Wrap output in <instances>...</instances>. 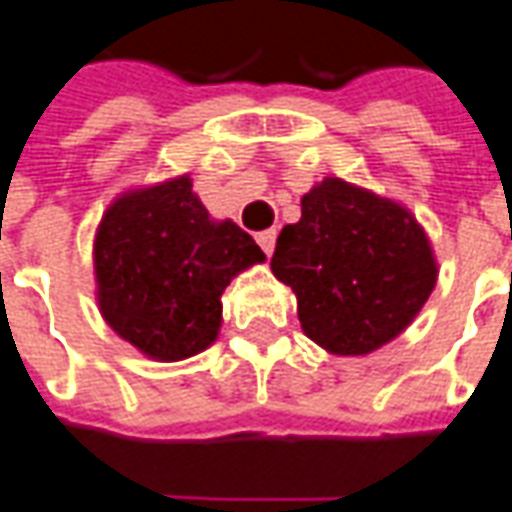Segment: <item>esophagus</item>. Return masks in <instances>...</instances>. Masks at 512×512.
I'll list each match as a JSON object with an SVG mask.
<instances>
[{"label":"esophagus","instance_id":"34e87169","mask_svg":"<svg viewBox=\"0 0 512 512\" xmlns=\"http://www.w3.org/2000/svg\"><path fill=\"white\" fill-rule=\"evenodd\" d=\"M257 244H260V249H263L266 255H271V252H274V244H277V230L257 232Z\"/></svg>","mask_w":512,"mask_h":512}]
</instances>
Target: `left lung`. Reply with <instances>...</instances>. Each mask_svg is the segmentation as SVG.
I'll use <instances>...</instances> for the list:
<instances>
[{
	"instance_id": "8db88e82",
	"label": "left lung",
	"mask_w": 512,
	"mask_h": 512,
	"mask_svg": "<svg viewBox=\"0 0 512 512\" xmlns=\"http://www.w3.org/2000/svg\"><path fill=\"white\" fill-rule=\"evenodd\" d=\"M271 271L296 293L302 330L330 355L380 349L413 324L438 280L430 238L405 205L324 177L285 224Z\"/></svg>"
}]
</instances>
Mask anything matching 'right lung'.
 Listing matches in <instances>:
<instances>
[{
  "label": "right lung",
  "instance_id": "obj_1",
  "mask_svg": "<svg viewBox=\"0 0 512 512\" xmlns=\"http://www.w3.org/2000/svg\"><path fill=\"white\" fill-rule=\"evenodd\" d=\"M266 255L235 221L210 219L188 174L116 196L96 227V302L141 355L177 363L219 338L221 293Z\"/></svg>",
  "mask_w": 512,
  "mask_h": 512
}]
</instances>
